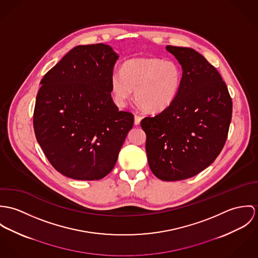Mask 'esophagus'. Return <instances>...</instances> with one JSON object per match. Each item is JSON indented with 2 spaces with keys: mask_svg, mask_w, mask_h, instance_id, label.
I'll use <instances>...</instances> for the list:
<instances>
[{
  "mask_svg": "<svg viewBox=\"0 0 258 258\" xmlns=\"http://www.w3.org/2000/svg\"><path fill=\"white\" fill-rule=\"evenodd\" d=\"M141 120H142V116L140 115H135V124L136 125H139L141 123Z\"/></svg>",
  "mask_w": 258,
  "mask_h": 258,
  "instance_id": "34e87169",
  "label": "esophagus"
}]
</instances>
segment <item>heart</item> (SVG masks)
<instances>
[{
    "label": "heart",
    "instance_id": "b5f03b06",
    "mask_svg": "<svg viewBox=\"0 0 258 258\" xmlns=\"http://www.w3.org/2000/svg\"><path fill=\"white\" fill-rule=\"evenodd\" d=\"M181 81L182 70L172 60L134 58L122 64L121 73H113L111 89L117 106H125L136 91V101L145 111L158 113L174 102Z\"/></svg>",
    "mask_w": 258,
    "mask_h": 258
}]
</instances>
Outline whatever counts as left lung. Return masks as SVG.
I'll return each instance as SVG.
<instances>
[{"label":"left lung","instance_id":"left-lung-1","mask_svg":"<svg viewBox=\"0 0 258 258\" xmlns=\"http://www.w3.org/2000/svg\"><path fill=\"white\" fill-rule=\"evenodd\" d=\"M182 65L178 95L154 116L143 118L152 173L163 181L191 178L210 166L228 139L232 102L218 70L199 52L167 45Z\"/></svg>","mask_w":258,"mask_h":258}]
</instances>
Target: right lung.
<instances>
[{"label":"right lung","instance_id":"add662e5","mask_svg":"<svg viewBox=\"0 0 258 258\" xmlns=\"http://www.w3.org/2000/svg\"><path fill=\"white\" fill-rule=\"evenodd\" d=\"M117 58L107 44L78 45L40 81L35 138L50 164L66 177L92 181L107 176L134 125V115L118 111L112 99Z\"/></svg>","mask_w":258,"mask_h":258}]
</instances>
